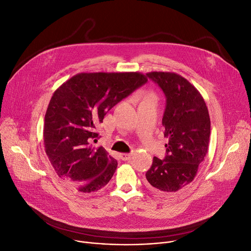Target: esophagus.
Masks as SVG:
<instances>
[{
	"label": "esophagus",
	"mask_w": 251,
	"mask_h": 251,
	"mask_svg": "<svg viewBox=\"0 0 251 251\" xmlns=\"http://www.w3.org/2000/svg\"><path fill=\"white\" fill-rule=\"evenodd\" d=\"M120 157L122 161H130L132 159V153H121Z\"/></svg>",
	"instance_id": "obj_1"
}]
</instances>
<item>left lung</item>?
Segmentation results:
<instances>
[{
  "label": "left lung",
  "mask_w": 251,
  "mask_h": 251,
  "mask_svg": "<svg viewBox=\"0 0 251 251\" xmlns=\"http://www.w3.org/2000/svg\"><path fill=\"white\" fill-rule=\"evenodd\" d=\"M167 99L163 117L167 154L154 156L146 173L148 187L161 194L173 193L191 183L208 151L210 120L202 96L188 80L174 72H150Z\"/></svg>",
  "instance_id": "1"
}]
</instances>
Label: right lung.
I'll list each match as a JSON object with an SVG mask.
<instances>
[{"mask_svg": "<svg viewBox=\"0 0 251 251\" xmlns=\"http://www.w3.org/2000/svg\"><path fill=\"white\" fill-rule=\"evenodd\" d=\"M147 81L139 72L79 73L56 89L45 116V149L57 175L74 190L95 193L113 177L118 163L102 147H94L96 128Z\"/></svg>", "mask_w": 251, "mask_h": 251, "instance_id": "obj_1", "label": "right lung"}]
</instances>
